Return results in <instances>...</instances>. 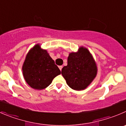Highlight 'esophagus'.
<instances>
[{
	"instance_id": "esophagus-1",
	"label": "esophagus",
	"mask_w": 126,
	"mask_h": 126,
	"mask_svg": "<svg viewBox=\"0 0 126 126\" xmlns=\"http://www.w3.org/2000/svg\"><path fill=\"white\" fill-rule=\"evenodd\" d=\"M58 67H59V69H60L61 71H62V68H63V66H58Z\"/></svg>"
}]
</instances>
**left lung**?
Returning <instances> with one entry per match:
<instances>
[{
    "label": "left lung",
    "mask_w": 126,
    "mask_h": 126,
    "mask_svg": "<svg viewBox=\"0 0 126 126\" xmlns=\"http://www.w3.org/2000/svg\"><path fill=\"white\" fill-rule=\"evenodd\" d=\"M97 66L87 48L80 47L77 53H69L68 64L63 67L62 74L71 89H85L96 76Z\"/></svg>",
    "instance_id": "8db88e82"
}]
</instances>
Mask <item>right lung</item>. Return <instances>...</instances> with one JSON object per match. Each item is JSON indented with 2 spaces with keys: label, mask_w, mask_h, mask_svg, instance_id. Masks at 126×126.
<instances>
[{
  "label": "right lung",
  "mask_w": 126,
  "mask_h": 126,
  "mask_svg": "<svg viewBox=\"0 0 126 126\" xmlns=\"http://www.w3.org/2000/svg\"><path fill=\"white\" fill-rule=\"evenodd\" d=\"M23 73L26 82L33 89L42 90L61 74L47 51L36 45L29 51L23 64Z\"/></svg>",
  "instance_id": "1"
}]
</instances>
